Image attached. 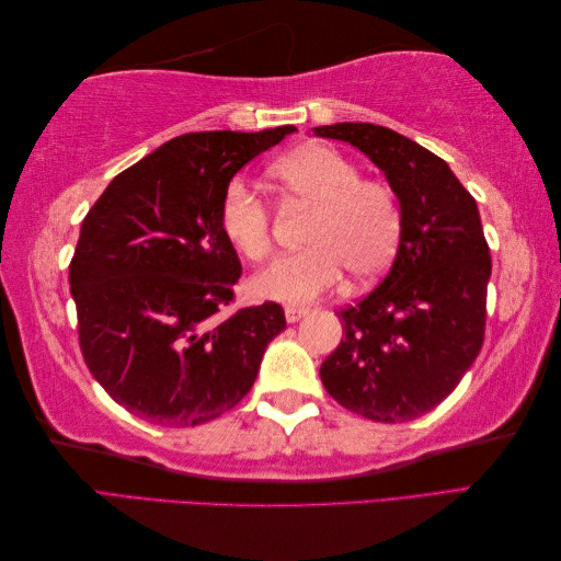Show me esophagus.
<instances>
[{"mask_svg":"<svg viewBox=\"0 0 561 561\" xmlns=\"http://www.w3.org/2000/svg\"><path fill=\"white\" fill-rule=\"evenodd\" d=\"M284 316H287V323H299L304 316H308V308L287 306V308H284Z\"/></svg>","mask_w":561,"mask_h":561,"instance_id":"34e87169","label":"esophagus"}]
</instances>
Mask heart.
<instances>
[{"label": "heart", "instance_id": "b5f03b06", "mask_svg": "<svg viewBox=\"0 0 561 561\" xmlns=\"http://www.w3.org/2000/svg\"><path fill=\"white\" fill-rule=\"evenodd\" d=\"M272 178L294 205L313 209L308 224V250L279 257L253 279L262 299L306 306L344 279L368 282L383 274L396 257L402 238V205L396 190L362 169L342 151L313 145L272 165ZM219 224L238 253L250 262L272 253L270 207L241 178L226 185Z\"/></svg>", "mask_w": 561, "mask_h": 561}]
</instances>
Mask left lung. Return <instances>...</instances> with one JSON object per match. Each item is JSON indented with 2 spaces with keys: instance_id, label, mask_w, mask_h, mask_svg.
I'll return each instance as SVG.
<instances>
[{
  "instance_id": "8db88e82",
  "label": "left lung",
  "mask_w": 561,
  "mask_h": 561,
  "mask_svg": "<svg viewBox=\"0 0 561 561\" xmlns=\"http://www.w3.org/2000/svg\"><path fill=\"white\" fill-rule=\"evenodd\" d=\"M366 153L402 205L392 267L337 313L344 340L320 366L342 408L374 422H410L444 402L484 342L492 274L478 202L444 159L371 123L313 127Z\"/></svg>"
}]
</instances>
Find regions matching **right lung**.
I'll list each match as a JSON object with an SVG mask.
<instances>
[{"mask_svg": "<svg viewBox=\"0 0 561 561\" xmlns=\"http://www.w3.org/2000/svg\"><path fill=\"white\" fill-rule=\"evenodd\" d=\"M296 133H190L115 175L81 224L69 265L83 362L139 420L197 426L253 388L279 304L233 301L241 260L219 205L231 178Z\"/></svg>", "mask_w": 561, "mask_h": 561, "instance_id": "add662e5", "label": "right lung"}]
</instances>
